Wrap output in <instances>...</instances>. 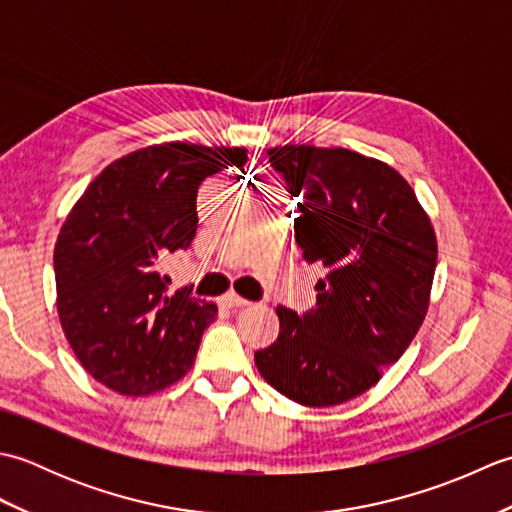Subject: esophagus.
Segmentation results:
<instances>
[{"mask_svg": "<svg viewBox=\"0 0 512 512\" xmlns=\"http://www.w3.org/2000/svg\"><path fill=\"white\" fill-rule=\"evenodd\" d=\"M220 303H222L224 308H244V306H248L250 301H246L244 297L235 295V292H226V295L220 299Z\"/></svg>", "mask_w": 512, "mask_h": 512, "instance_id": "obj_1", "label": "esophagus"}]
</instances>
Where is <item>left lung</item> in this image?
Returning <instances> with one entry per match:
<instances>
[{
	"mask_svg": "<svg viewBox=\"0 0 512 512\" xmlns=\"http://www.w3.org/2000/svg\"><path fill=\"white\" fill-rule=\"evenodd\" d=\"M297 202L295 239L325 268L317 308H277L279 336L255 352L268 385L306 407L365 394L427 317L438 242L427 211L387 162L312 145L268 149Z\"/></svg>",
	"mask_w": 512,
	"mask_h": 512,
	"instance_id": "8db88e82",
	"label": "left lung"
}]
</instances>
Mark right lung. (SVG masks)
<instances>
[{"label": "right lung", "instance_id": "right-lung-1", "mask_svg": "<svg viewBox=\"0 0 512 512\" xmlns=\"http://www.w3.org/2000/svg\"><path fill=\"white\" fill-rule=\"evenodd\" d=\"M244 147L162 143L114 160L65 217L54 244L57 312L85 372L123 396H149L193 365L211 301L162 275L198 228L204 178L246 165Z\"/></svg>", "mask_w": 512, "mask_h": 512}]
</instances>
